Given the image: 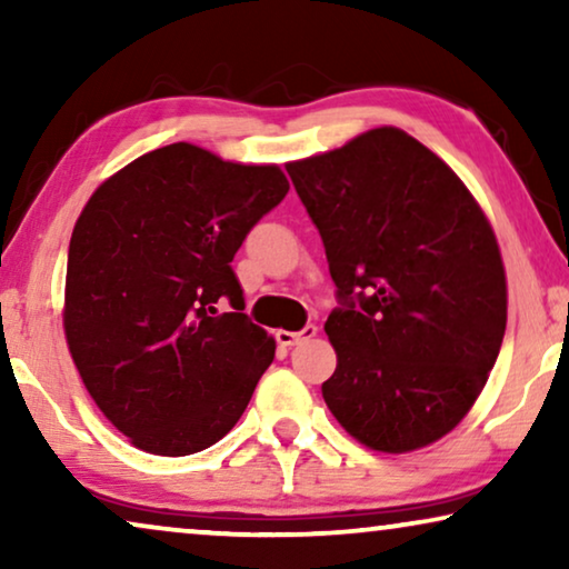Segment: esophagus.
<instances>
[{
    "label": "esophagus",
    "mask_w": 569,
    "mask_h": 569,
    "mask_svg": "<svg viewBox=\"0 0 569 569\" xmlns=\"http://www.w3.org/2000/svg\"><path fill=\"white\" fill-rule=\"evenodd\" d=\"M316 333H318V326L308 323L306 329H300V331H277V341L282 347H295V345H302V341H310Z\"/></svg>",
    "instance_id": "1"
}]
</instances>
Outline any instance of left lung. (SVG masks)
I'll return each instance as SVG.
<instances>
[{
	"label": "left lung",
	"instance_id": "1",
	"mask_svg": "<svg viewBox=\"0 0 569 569\" xmlns=\"http://www.w3.org/2000/svg\"><path fill=\"white\" fill-rule=\"evenodd\" d=\"M287 173L337 284L323 326L337 349L326 407L372 450L430 446L469 415L508 323L485 212L438 154L393 127Z\"/></svg>",
	"mask_w": 569,
	"mask_h": 569
}]
</instances>
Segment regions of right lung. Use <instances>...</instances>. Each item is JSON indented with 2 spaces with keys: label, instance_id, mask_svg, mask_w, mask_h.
I'll return each mask as SVG.
<instances>
[{
  "label": "right lung",
  "instance_id": "right-lung-1",
  "mask_svg": "<svg viewBox=\"0 0 569 569\" xmlns=\"http://www.w3.org/2000/svg\"><path fill=\"white\" fill-rule=\"evenodd\" d=\"M287 191L277 166L176 142L84 204L69 240L67 345L92 401L137 448L199 453L246 411L277 345L240 313L230 261Z\"/></svg>",
  "mask_w": 569,
  "mask_h": 569
}]
</instances>
